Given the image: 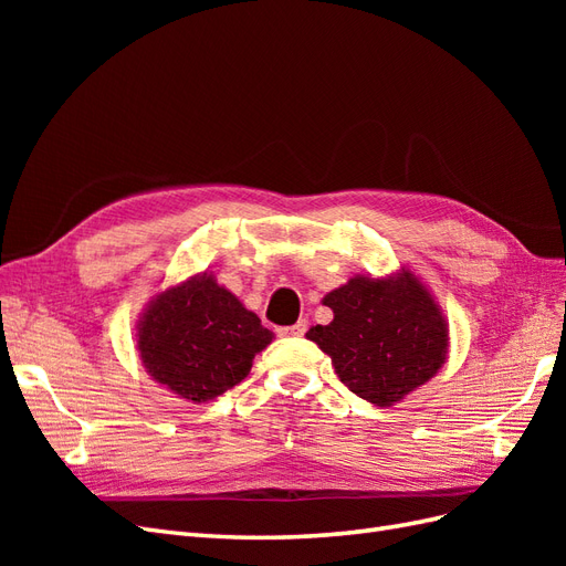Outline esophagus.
<instances>
[{"label":"esophagus","instance_id":"34e87169","mask_svg":"<svg viewBox=\"0 0 566 566\" xmlns=\"http://www.w3.org/2000/svg\"><path fill=\"white\" fill-rule=\"evenodd\" d=\"M279 333L285 337H302L306 333V321L300 318L295 325H287V328H281Z\"/></svg>","mask_w":566,"mask_h":566}]
</instances>
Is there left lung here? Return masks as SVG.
<instances>
[{
    "instance_id": "1",
    "label": "left lung",
    "mask_w": 566,
    "mask_h": 566,
    "mask_svg": "<svg viewBox=\"0 0 566 566\" xmlns=\"http://www.w3.org/2000/svg\"><path fill=\"white\" fill-rule=\"evenodd\" d=\"M323 304L335 318L306 337L333 358L342 385L375 406L401 401L447 358V323L413 273L385 281L352 279L325 295Z\"/></svg>"
}]
</instances>
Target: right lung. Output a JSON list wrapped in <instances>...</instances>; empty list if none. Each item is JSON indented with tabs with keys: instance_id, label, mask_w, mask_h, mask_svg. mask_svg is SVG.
I'll return each instance as SVG.
<instances>
[{
	"instance_id": "right-lung-1",
	"label": "right lung",
	"mask_w": 566,
	"mask_h": 566,
	"mask_svg": "<svg viewBox=\"0 0 566 566\" xmlns=\"http://www.w3.org/2000/svg\"><path fill=\"white\" fill-rule=\"evenodd\" d=\"M273 333L208 273L150 304L139 328L148 373L188 401H210L248 378Z\"/></svg>"
}]
</instances>
